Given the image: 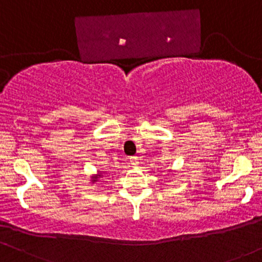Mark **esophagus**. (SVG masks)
I'll return each mask as SVG.
<instances>
[{
  "instance_id": "34e87169",
  "label": "esophagus",
  "mask_w": 262,
  "mask_h": 262,
  "mask_svg": "<svg viewBox=\"0 0 262 262\" xmlns=\"http://www.w3.org/2000/svg\"><path fill=\"white\" fill-rule=\"evenodd\" d=\"M129 160H130V165L133 167L138 166V164H139V159H138V156H130V158H129Z\"/></svg>"
}]
</instances>
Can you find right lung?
I'll return each instance as SVG.
<instances>
[{
	"instance_id": "add662e5",
	"label": "right lung",
	"mask_w": 262,
	"mask_h": 262,
	"mask_svg": "<svg viewBox=\"0 0 262 262\" xmlns=\"http://www.w3.org/2000/svg\"><path fill=\"white\" fill-rule=\"evenodd\" d=\"M100 176H102V175H97V176H93V180H92V182H96V181H97V177H100Z\"/></svg>"
}]
</instances>
